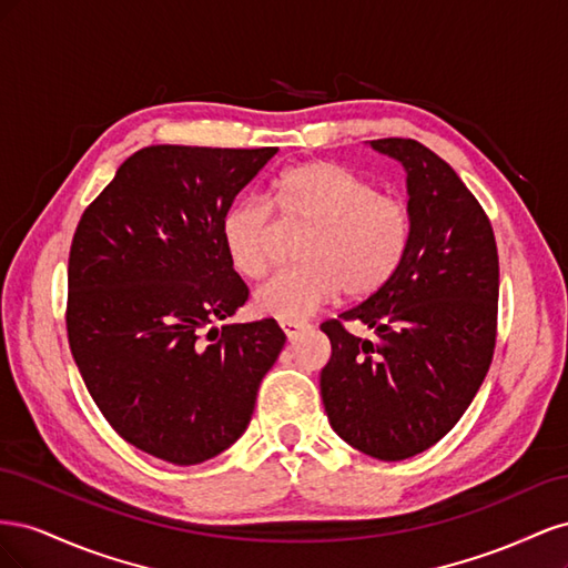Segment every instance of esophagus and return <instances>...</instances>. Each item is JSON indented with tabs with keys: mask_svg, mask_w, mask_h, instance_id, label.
Segmentation results:
<instances>
[{
	"mask_svg": "<svg viewBox=\"0 0 568 568\" xmlns=\"http://www.w3.org/2000/svg\"><path fill=\"white\" fill-rule=\"evenodd\" d=\"M280 326H282V332L288 341H294L305 329L303 322H280Z\"/></svg>",
	"mask_w": 568,
	"mask_h": 568,
	"instance_id": "obj_1",
	"label": "esophagus"
}]
</instances>
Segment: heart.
I'll list each match as a JSON object with an SVG mask.
<instances>
[{"mask_svg":"<svg viewBox=\"0 0 568 568\" xmlns=\"http://www.w3.org/2000/svg\"><path fill=\"white\" fill-rule=\"evenodd\" d=\"M270 204L288 230H305L298 267L277 274L257 291L255 311L301 322L341 291L367 298L400 270L412 242L409 205L336 161H305L270 182ZM222 248L236 274L265 280L277 251V222L261 199L234 201L220 222Z\"/></svg>","mask_w":568,"mask_h":568,"instance_id":"b5f03b06","label":"heart"}]
</instances>
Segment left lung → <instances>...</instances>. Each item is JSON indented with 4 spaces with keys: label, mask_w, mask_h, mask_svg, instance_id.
I'll use <instances>...</instances> for the list:
<instances>
[{
    "label": "left lung",
    "mask_w": 568,
    "mask_h": 568,
    "mask_svg": "<svg viewBox=\"0 0 568 568\" xmlns=\"http://www.w3.org/2000/svg\"><path fill=\"white\" fill-rule=\"evenodd\" d=\"M372 146L407 170L412 242L382 291L322 322L332 359L320 386L343 440L398 462L436 445L484 384L497 338L500 261L490 217L450 163L403 136ZM348 321H363L375 338L353 337Z\"/></svg>",
    "instance_id": "8db88e82"
}]
</instances>
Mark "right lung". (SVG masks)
I'll return each mask as SVG.
<instances>
[{
  "label": "right lung",
  "instance_id": "1",
  "mask_svg": "<svg viewBox=\"0 0 568 568\" xmlns=\"http://www.w3.org/2000/svg\"><path fill=\"white\" fill-rule=\"evenodd\" d=\"M274 153L146 146L73 234L65 332L82 382L120 438L180 467L246 432L284 348L274 320L213 326L248 301L222 248V215Z\"/></svg>",
  "mask_w": 568,
  "mask_h": 568
}]
</instances>
